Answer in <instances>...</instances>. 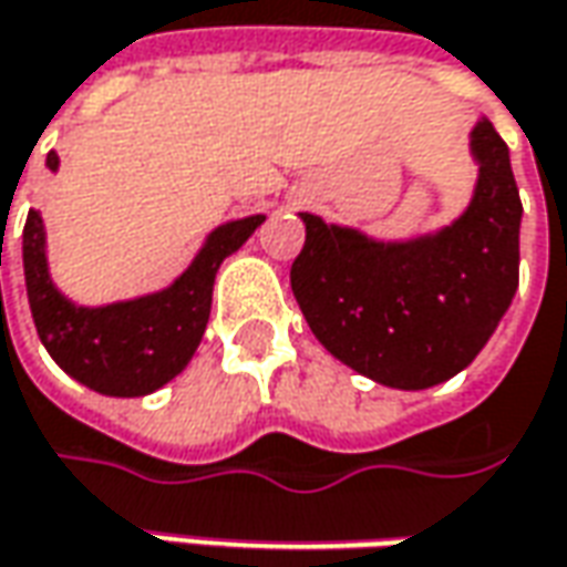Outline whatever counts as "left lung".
<instances>
[{
  "mask_svg": "<svg viewBox=\"0 0 567 567\" xmlns=\"http://www.w3.org/2000/svg\"><path fill=\"white\" fill-rule=\"evenodd\" d=\"M480 175L452 225L411 241L301 213L307 241L291 291L320 344L373 382L430 389L483 351L517 291L520 197L508 147L489 118L471 131Z\"/></svg>",
  "mask_w": 567,
  "mask_h": 567,
  "instance_id": "1",
  "label": "left lung"
}]
</instances>
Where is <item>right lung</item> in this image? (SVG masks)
Listing matches in <instances>:
<instances>
[{
	"label": "right lung",
	"mask_w": 567,
	"mask_h": 567,
	"mask_svg": "<svg viewBox=\"0 0 567 567\" xmlns=\"http://www.w3.org/2000/svg\"><path fill=\"white\" fill-rule=\"evenodd\" d=\"M47 166L50 172L59 168L55 153L47 156ZM264 219L245 216L209 231L194 264L163 291L106 307H81L52 282L43 216L30 209L24 223V282L40 342L71 380L100 395L137 399L163 389L185 370L204 339L219 266Z\"/></svg>",
	"instance_id": "right-lung-1"
}]
</instances>
